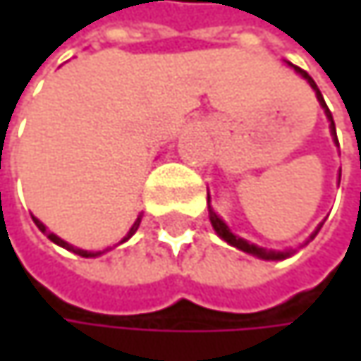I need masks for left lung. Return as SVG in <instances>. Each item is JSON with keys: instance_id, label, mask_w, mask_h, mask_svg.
<instances>
[{"instance_id": "left-lung-1", "label": "left lung", "mask_w": 361, "mask_h": 361, "mask_svg": "<svg viewBox=\"0 0 361 361\" xmlns=\"http://www.w3.org/2000/svg\"><path fill=\"white\" fill-rule=\"evenodd\" d=\"M288 66L290 68H295V73L297 75H301L307 83H310V87L316 92V98H318V102H320V106L324 109L326 118H328V123H330V133H332V140H334V144L338 146V140H336V129H334V121H332V114H330V110L326 106L324 98H322V94H320V90H318V85H316V81L303 71V68H299V66H295V64H290L288 62ZM338 181H341V176H338ZM209 198V219H211V226H213V230L217 232V236L221 238V240H226L228 245H232V247H236L238 251L243 252H249L252 257H259V259H265V261H280V259H286V257H293L295 255V249H286V251H271V249H263V247H257V245H252L249 240H245V238H240V236H236V234H232V230L228 228V224L213 211V207H211V196H207ZM320 228H322V224L314 230V234L305 240V245L310 243V240H314L316 238V234L320 232Z\"/></svg>"}]
</instances>
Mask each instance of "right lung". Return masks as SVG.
<instances>
[{"mask_svg":"<svg viewBox=\"0 0 361 361\" xmlns=\"http://www.w3.org/2000/svg\"><path fill=\"white\" fill-rule=\"evenodd\" d=\"M33 221H35L37 228H39V230H41V232H43V234H45V236H47V238H49V240L54 243V245H58V247H62V249H66V251H73L75 255H81V257H98V255L106 252V251H96V252H94V251H83V249H77V247L68 245L66 240H62L60 236H56L54 232H49V230H47V228H45V226H43V224H41V221H39L37 217H33ZM140 221H142V215H137V219L133 221V226L129 228V232H127V236H125V238L121 240V245H123V243H127V240H129V238H131V236H133V234L137 232V228H140Z\"/></svg>","mask_w":361,"mask_h":361,"instance_id":"add662e5","label":"right lung"}]
</instances>
